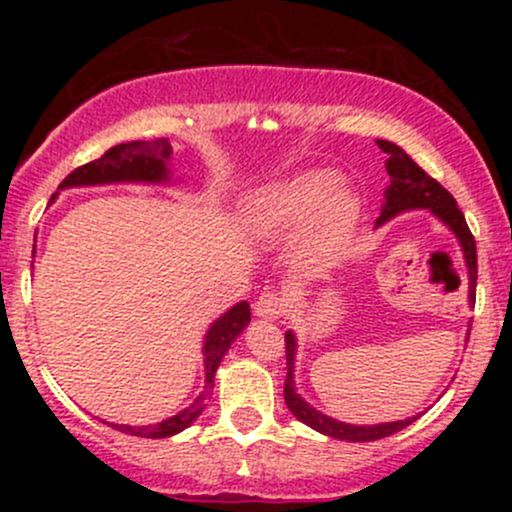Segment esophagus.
Instances as JSON below:
<instances>
[{
    "label": "esophagus",
    "instance_id": "obj_1",
    "mask_svg": "<svg viewBox=\"0 0 512 512\" xmlns=\"http://www.w3.org/2000/svg\"><path fill=\"white\" fill-rule=\"evenodd\" d=\"M284 305V298H281L279 293L267 291L257 298L255 315L262 317V320H276V317H281V313H284Z\"/></svg>",
    "mask_w": 512,
    "mask_h": 512
}]
</instances>
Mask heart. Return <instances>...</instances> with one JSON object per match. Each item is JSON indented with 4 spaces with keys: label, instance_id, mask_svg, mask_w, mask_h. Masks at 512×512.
Here are the masks:
<instances>
[{
    "label": "heart",
    "instance_id": "1",
    "mask_svg": "<svg viewBox=\"0 0 512 512\" xmlns=\"http://www.w3.org/2000/svg\"><path fill=\"white\" fill-rule=\"evenodd\" d=\"M339 187L342 180L332 170H303L257 192L245 216L267 240H286L305 225L296 243L298 260L310 269L325 267L342 252L358 214L354 197Z\"/></svg>",
    "mask_w": 512,
    "mask_h": 512
}]
</instances>
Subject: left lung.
Here are the masks:
<instances>
[{
	"label": "left lung",
	"instance_id": "obj_1",
	"mask_svg": "<svg viewBox=\"0 0 512 512\" xmlns=\"http://www.w3.org/2000/svg\"><path fill=\"white\" fill-rule=\"evenodd\" d=\"M378 146L387 154L385 168L390 175V187L385 190V204L380 211L378 221L380 223L390 221L392 216L402 214V211L411 209H431L445 226L455 233L460 240L464 262L469 269V303L477 301V243H474L472 231H469L464 214L457 209L455 197L440 185L438 180H433L426 170H421L411 161L409 154L404 149H399L397 144L378 139ZM286 383H284V399L286 407L298 421H303L305 426L315 428V431L325 433V436L337 438V440H351V443H368V440H380L392 436V433L407 428L411 421H416L419 416H409L404 421H392V424H375V426H354L344 424V421L332 419V416L322 414L310 407L305 399L296 392L293 385V361H296V337L293 332H286Z\"/></svg>",
	"mask_w": 512,
	"mask_h": 512
}]
</instances>
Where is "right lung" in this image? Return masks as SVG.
Wrapping results in <instances>:
<instances>
[{"label": "right lung", "mask_w": 512, "mask_h": 512, "mask_svg": "<svg viewBox=\"0 0 512 512\" xmlns=\"http://www.w3.org/2000/svg\"><path fill=\"white\" fill-rule=\"evenodd\" d=\"M170 156H173V146H170L168 139L117 144L113 149L105 151L101 158H96V161L72 170V173L62 180L60 190L84 185H108V182H168L166 163L170 161ZM248 322L250 305L248 301H240L209 327L207 337H204V392L190 404V407L178 411L175 416H170V419L154 426H110L139 438H168L185 431V428L202 414L204 407H207L204 399H207L209 390L214 387L216 368H219L221 358L226 356L228 346L236 342L238 334L248 327Z\"/></svg>", "instance_id": "1"}]
</instances>
